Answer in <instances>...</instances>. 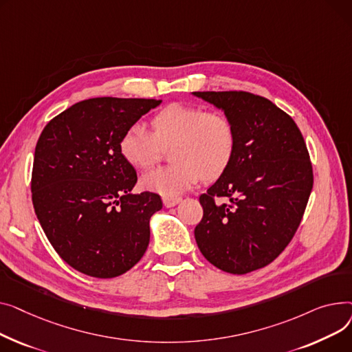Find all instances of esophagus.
<instances>
[{"label": "esophagus", "instance_id": "1", "mask_svg": "<svg viewBox=\"0 0 352 352\" xmlns=\"http://www.w3.org/2000/svg\"><path fill=\"white\" fill-rule=\"evenodd\" d=\"M180 201H182L180 197H163L164 208H173V206H176Z\"/></svg>", "mask_w": 352, "mask_h": 352}]
</instances>
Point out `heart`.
<instances>
[{
	"instance_id": "1",
	"label": "heart",
	"mask_w": 352,
	"mask_h": 352,
	"mask_svg": "<svg viewBox=\"0 0 352 352\" xmlns=\"http://www.w3.org/2000/svg\"><path fill=\"white\" fill-rule=\"evenodd\" d=\"M151 125L153 132L136 123L119 143L122 156L139 170L153 168L162 160L164 149L173 148L170 159L175 163L142 177V186L151 192L175 197L201 177H220L233 160L236 128L224 112L172 103L152 118Z\"/></svg>"
}]
</instances>
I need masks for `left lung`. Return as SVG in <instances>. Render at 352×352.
Instances as JSON below:
<instances>
[{"mask_svg": "<svg viewBox=\"0 0 352 352\" xmlns=\"http://www.w3.org/2000/svg\"><path fill=\"white\" fill-rule=\"evenodd\" d=\"M193 95L229 116L237 136L229 168L199 197L196 243L220 270L247 274L276 260L296 234L313 189L311 162L296 122L272 100L244 91Z\"/></svg>", "mask_w": 352, "mask_h": 352, "instance_id": "1", "label": "left lung"}]
</instances>
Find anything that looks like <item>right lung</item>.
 I'll use <instances>...</instances> for the list:
<instances>
[{"label": "right lung", "mask_w": 352, "mask_h": 352, "mask_svg": "<svg viewBox=\"0 0 352 352\" xmlns=\"http://www.w3.org/2000/svg\"><path fill=\"white\" fill-rule=\"evenodd\" d=\"M160 102L80 100L50 120L36 142L31 179L35 214L59 257L87 276L118 277L148 249L149 220L162 200L152 192L131 193L138 176L119 143Z\"/></svg>", "instance_id": "1"}]
</instances>
